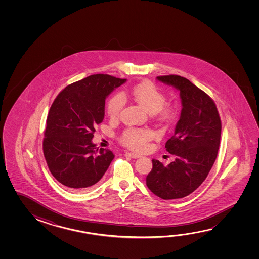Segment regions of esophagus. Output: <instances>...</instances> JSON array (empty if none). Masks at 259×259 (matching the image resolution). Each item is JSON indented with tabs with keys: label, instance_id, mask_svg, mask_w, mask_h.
Segmentation results:
<instances>
[{
	"label": "esophagus",
	"instance_id": "1",
	"mask_svg": "<svg viewBox=\"0 0 259 259\" xmlns=\"http://www.w3.org/2000/svg\"><path fill=\"white\" fill-rule=\"evenodd\" d=\"M124 155L131 157V158H134V159H137V158H140L141 157V154H139V153H131V152H126V153H124Z\"/></svg>",
	"mask_w": 259,
	"mask_h": 259
}]
</instances>
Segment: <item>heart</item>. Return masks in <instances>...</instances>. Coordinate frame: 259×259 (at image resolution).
I'll return each mask as SVG.
<instances>
[{"label": "heart", "instance_id": "b5f03b06", "mask_svg": "<svg viewBox=\"0 0 259 259\" xmlns=\"http://www.w3.org/2000/svg\"><path fill=\"white\" fill-rule=\"evenodd\" d=\"M132 97L150 114H154L161 122H170L175 115V106L165 102L166 95L150 81H143L135 85ZM124 106V98L121 94H116L109 99L106 106L107 114L111 118L119 116ZM153 134L144 128H127L120 137L121 143L135 150H142L148 141L153 139Z\"/></svg>", "mask_w": 259, "mask_h": 259}]
</instances>
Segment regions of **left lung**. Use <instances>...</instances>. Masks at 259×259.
<instances>
[{"mask_svg": "<svg viewBox=\"0 0 259 259\" xmlns=\"http://www.w3.org/2000/svg\"><path fill=\"white\" fill-rule=\"evenodd\" d=\"M157 79L180 90L183 109L165 144L175 161L164 166L153 159L146 185L161 199H181L195 191L211 170L221 143V116L213 99L189 79L178 75Z\"/></svg>", "mask_w": 259, "mask_h": 259, "instance_id": "8db88e82", "label": "left lung"}]
</instances>
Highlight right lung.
<instances>
[{"mask_svg":"<svg viewBox=\"0 0 259 259\" xmlns=\"http://www.w3.org/2000/svg\"><path fill=\"white\" fill-rule=\"evenodd\" d=\"M125 81L105 74L91 75L66 87L52 103L43 153L53 177L68 190L93 188L114 159L109 149L98 150L91 140L104 119L106 97Z\"/></svg>","mask_w":259,"mask_h":259,"instance_id":"obj_1","label":"right lung"}]
</instances>
